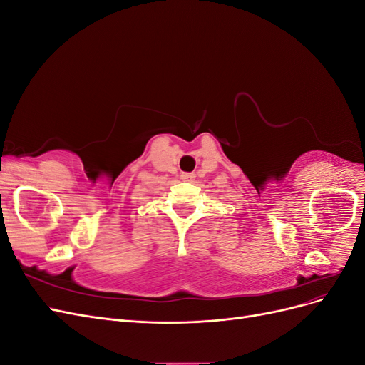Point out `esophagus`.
I'll return each instance as SVG.
<instances>
[{"label": "esophagus", "mask_w": 365, "mask_h": 365, "mask_svg": "<svg viewBox=\"0 0 365 365\" xmlns=\"http://www.w3.org/2000/svg\"><path fill=\"white\" fill-rule=\"evenodd\" d=\"M181 180L190 182V181L195 180V173H192V172H182L181 173Z\"/></svg>", "instance_id": "esophagus-1"}]
</instances>
